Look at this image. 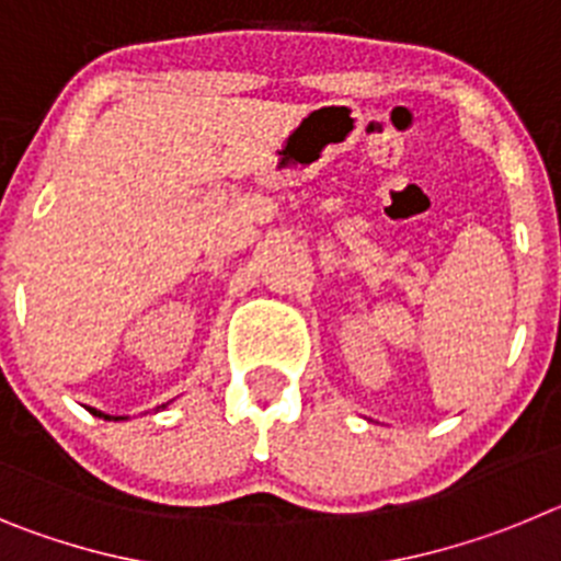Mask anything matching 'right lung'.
<instances>
[{
    "mask_svg": "<svg viewBox=\"0 0 561 561\" xmlns=\"http://www.w3.org/2000/svg\"><path fill=\"white\" fill-rule=\"evenodd\" d=\"M162 408H165V404H162ZM89 413L92 415H98V419H106V421H112V415H106V413H101V410H95V408H89ZM123 415H114V421H121Z\"/></svg>",
    "mask_w": 561,
    "mask_h": 561,
    "instance_id": "1",
    "label": "right lung"
}]
</instances>
